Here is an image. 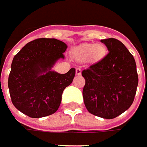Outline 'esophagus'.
<instances>
[{
	"label": "esophagus",
	"instance_id": "1",
	"mask_svg": "<svg viewBox=\"0 0 147 147\" xmlns=\"http://www.w3.org/2000/svg\"><path fill=\"white\" fill-rule=\"evenodd\" d=\"M76 76H80L82 74V70L80 68H76Z\"/></svg>",
	"mask_w": 147,
	"mask_h": 147
}]
</instances>
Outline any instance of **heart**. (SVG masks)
<instances>
[{
    "label": "heart",
    "mask_w": 147,
    "mask_h": 147,
    "mask_svg": "<svg viewBox=\"0 0 147 147\" xmlns=\"http://www.w3.org/2000/svg\"><path fill=\"white\" fill-rule=\"evenodd\" d=\"M106 48L100 43H86L80 45L73 50L74 57L79 61L89 60L92 62H96L105 56Z\"/></svg>",
    "instance_id": "obj_1"
}]
</instances>
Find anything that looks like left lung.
Masks as SVG:
<instances>
[{"label":"left lung","instance_id":"left-lung-1","mask_svg":"<svg viewBox=\"0 0 147 147\" xmlns=\"http://www.w3.org/2000/svg\"><path fill=\"white\" fill-rule=\"evenodd\" d=\"M109 53L82 75L87 110L93 115L112 119L132 105L138 86V74L133 55L120 41L108 38L100 41Z\"/></svg>","mask_w":147,"mask_h":147}]
</instances>
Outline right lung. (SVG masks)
<instances>
[{"mask_svg": "<svg viewBox=\"0 0 147 147\" xmlns=\"http://www.w3.org/2000/svg\"><path fill=\"white\" fill-rule=\"evenodd\" d=\"M65 42L54 38H38L28 42L14 56L8 77L12 102L22 113L38 118L59 109L64 89L72 81L76 71L67 73L52 71L57 60L64 59Z\"/></svg>", "mask_w": 147, "mask_h": 147, "instance_id": "obj_1", "label": "right lung"}]
</instances>
